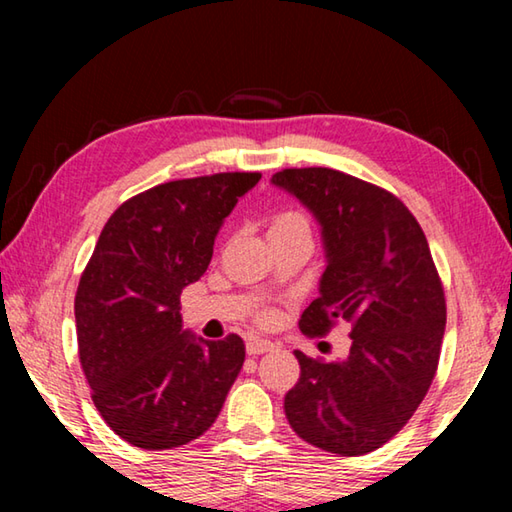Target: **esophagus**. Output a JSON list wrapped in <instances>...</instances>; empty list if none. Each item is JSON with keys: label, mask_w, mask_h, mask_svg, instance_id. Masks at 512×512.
I'll use <instances>...</instances> for the list:
<instances>
[{"label": "esophagus", "mask_w": 512, "mask_h": 512, "mask_svg": "<svg viewBox=\"0 0 512 512\" xmlns=\"http://www.w3.org/2000/svg\"><path fill=\"white\" fill-rule=\"evenodd\" d=\"M275 345L271 341L266 339H257V336H253V339H248L246 343V352L248 354H264V352H273Z\"/></svg>", "instance_id": "34e87169"}]
</instances>
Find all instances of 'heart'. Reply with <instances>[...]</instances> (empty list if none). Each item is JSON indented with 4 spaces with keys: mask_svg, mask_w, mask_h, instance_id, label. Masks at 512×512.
I'll return each mask as SVG.
<instances>
[{
    "mask_svg": "<svg viewBox=\"0 0 512 512\" xmlns=\"http://www.w3.org/2000/svg\"><path fill=\"white\" fill-rule=\"evenodd\" d=\"M302 216L300 214H296V212H284V214H280L275 219V223L273 225H282V223H289V221H300Z\"/></svg>",
    "mask_w": 512,
    "mask_h": 512,
    "instance_id": "b5f03b06",
    "label": "heart"
}]
</instances>
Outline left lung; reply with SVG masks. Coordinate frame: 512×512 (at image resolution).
I'll list each match as a JSON object with an SVG mask.
<instances>
[{"instance_id": "1", "label": "left lung", "mask_w": 512, "mask_h": 512, "mask_svg": "<svg viewBox=\"0 0 512 512\" xmlns=\"http://www.w3.org/2000/svg\"><path fill=\"white\" fill-rule=\"evenodd\" d=\"M271 183L307 207L325 248L318 298L300 329L352 327L345 359L296 350L300 379L284 413L325 452H375L411 420L438 368L447 309L427 237L400 198L343 171L284 169Z\"/></svg>"}]
</instances>
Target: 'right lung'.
Wrapping results in <instances>:
<instances>
[{"label": "right lung", "instance_id": "1", "mask_svg": "<svg viewBox=\"0 0 512 512\" xmlns=\"http://www.w3.org/2000/svg\"><path fill=\"white\" fill-rule=\"evenodd\" d=\"M262 173L173 180L119 205L103 225L74 300L92 402L142 449H171L212 427L246 359L230 334L183 327L180 293L210 266L214 239Z\"/></svg>", "mask_w": 512, "mask_h": 512}]
</instances>
